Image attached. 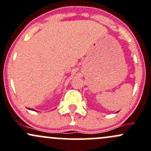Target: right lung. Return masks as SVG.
I'll list each match as a JSON object with an SVG mask.
<instances>
[{
  "instance_id": "right-lung-1",
  "label": "right lung",
  "mask_w": 151,
  "mask_h": 151,
  "mask_svg": "<svg viewBox=\"0 0 151 151\" xmlns=\"http://www.w3.org/2000/svg\"><path fill=\"white\" fill-rule=\"evenodd\" d=\"M29 110H30V109H29Z\"/></svg>"
}]
</instances>
